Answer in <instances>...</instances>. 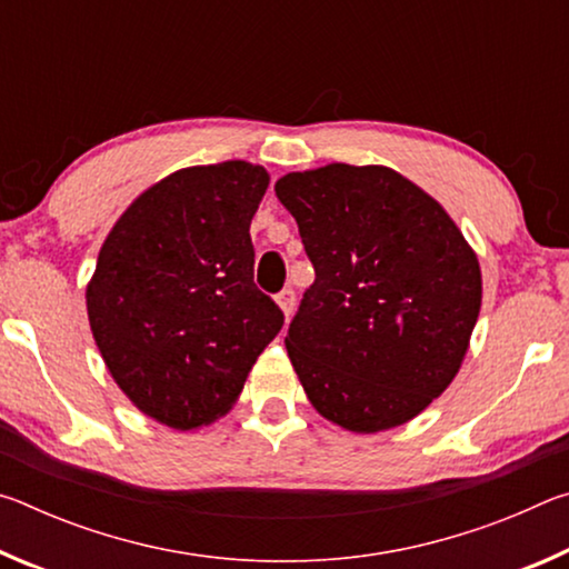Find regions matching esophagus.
<instances>
[{
    "mask_svg": "<svg viewBox=\"0 0 569 569\" xmlns=\"http://www.w3.org/2000/svg\"><path fill=\"white\" fill-rule=\"evenodd\" d=\"M276 303H278V308H281L283 311V316L288 319V316L293 313V306H296V293L291 291V288H286V291H281L276 296Z\"/></svg>",
    "mask_w": 569,
    "mask_h": 569,
    "instance_id": "esophagus-1",
    "label": "esophagus"
}]
</instances>
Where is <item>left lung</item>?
<instances>
[{
  "mask_svg": "<svg viewBox=\"0 0 569 569\" xmlns=\"http://www.w3.org/2000/svg\"><path fill=\"white\" fill-rule=\"evenodd\" d=\"M276 196L316 271L286 336L308 401L353 435L419 417L469 349L481 308L475 248L387 166L288 172Z\"/></svg>",
  "mask_w": 569,
  "mask_h": 569,
  "instance_id": "left-lung-1",
  "label": "left lung"
}]
</instances>
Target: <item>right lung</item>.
I'll return each instance as SVG.
<instances>
[{
    "instance_id": "right-lung-1",
    "label": "right lung",
    "mask_w": 569,
    "mask_h": 569,
    "mask_svg": "<svg viewBox=\"0 0 569 569\" xmlns=\"http://www.w3.org/2000/svg\"><path fill=\"white\" fill-rule=\"evenodd\" d=\"M268 182L246 160L176 170L100 248L84 293L94 343L124 397L170 429L226 417L283 326L253 283L250 220Z\"/></svg>"
}]
</instances>
